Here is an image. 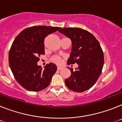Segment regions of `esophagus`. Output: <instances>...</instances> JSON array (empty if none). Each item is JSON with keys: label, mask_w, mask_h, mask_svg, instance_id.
<instances>
[{"label": "esophagus", "mask_w": 122, "mask_h": 122, "mask_svg": "<svg viewBox=\"0 0 122 122\" xmlns=\"http://www.w3.org/2000/svg\"><path fill=\"white\" fill-rule=\"evenodd\" d=\"M57 69H58V70H61V69H63V67H61V66H58V67H57Z\"/></svg>", "instance_id": "obj_1"}]
</instances>
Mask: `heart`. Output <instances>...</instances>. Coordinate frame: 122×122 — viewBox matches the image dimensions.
Listing matches in <instances>:
<instances>
[{
    "label": "heart",
    "mask_w": 122,
    "mask_h": 122,
    "mask_svg": "<svg viewBox=\"0 0 122 122\" xmlns=\"http://www.w3.org/2000/svg\"><path fill=\"white\" fill-rule=\"evenodd\" d=\"M52 61L55 63H56V64H61L62 63V59L58 56H54L52 58Z\"/></svg>",
    "instance_id": "heart-1"
}]
</instances>
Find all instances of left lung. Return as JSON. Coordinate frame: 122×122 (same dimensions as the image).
Wrapping results in <instances>:
<instances>
[{"mask_svg":"<svg viewBox=\"0 0 122 122\" xmlns=\"http://www.w3.org/2000/svg\"><path fill=\"white\" fill-rule=\"evenodd\" d=\"M59 32L72 43L67 64L78 65L75 71L69 67L71 74L65 79L66 86L77 92L89 89L97 81L104 66V53L100 43L92 33L80 28H63Z\"/></svg>","mask_w":122,"mask_h":122,"instance_id":"left-lung-1","label":"left lung"}]
</instances>
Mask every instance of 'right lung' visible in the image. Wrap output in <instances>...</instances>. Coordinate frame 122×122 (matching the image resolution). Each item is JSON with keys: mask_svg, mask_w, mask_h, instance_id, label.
I'll use <instances>...</instances> for the list:
<instances>
[{"mask_svg": "<svg viewBox=\"0 0 122 122\" xmlns=\"http://www.w3.org/2000/svg\"><path fill=\"white\" fill-rule=\"evenodd\" d=\"M61 28L31 26L21 31L14 40L9 51V65L15 79L25 89L37 92L50 84L57 67L51 63L43 69L37 64L38 56L45 55V38Z\"/></svg>", "mask_w": 122, "mask_h": 122, "instance_id": "right-lung-1", "label": "right lung"}]
</instances>
